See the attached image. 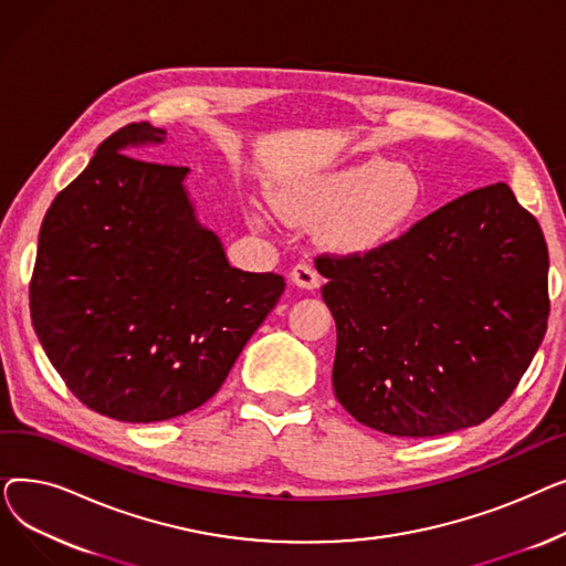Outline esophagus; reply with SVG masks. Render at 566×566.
Returning <instances> with one entry per match:
<instances>
[{"instance_id":"34e87169","label":"esophagus","mask_w":566,"mask_h":566,"mask_svg":"<svg viewBox=\"0 0 566 566\" xmlns=\"http://www.w3.org/2000/svg\"><path fill=\"white\" fill-rule=\"evenodd\" d=\"M289 277H291V282H293L295 286L310 289V291H312V289H318V284H321V275L316 273V268H314L312 263H307V261L295 263V265L291 268Z\"/></svg>"}]
</instances>
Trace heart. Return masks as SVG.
<instances>
[{"label": "heart", "mask_w": 566, "mask_h": 566, "mask_svg": "<svg viewBox=\"0 0 566 566\" xmlns=\"http://www.w3.org/2000/svg\"><path fill=\"white\" fill-rule=\"evenodd\" d=\"M412 201V176L399 165L371 158L286 192L280 208L293 222L328 216L321 227L323 241L339 252H363L376 248L403 222Z\"/></svg>", "instance_id": "b5f03b06"}]
</instances>
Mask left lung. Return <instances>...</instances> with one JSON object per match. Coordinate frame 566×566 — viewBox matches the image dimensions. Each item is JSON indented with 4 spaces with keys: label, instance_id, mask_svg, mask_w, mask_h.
<instances>
[{
    "label": "left lung",
    "instance_id": "8db88e82",
    "mask_svg": "<svg viewBox=\"0 0 566 566\" xmlns=\"http://www.w3.org/2000/svg\"><path fill=\"white\" fill-rule=\"evenodd\" d=\"M316 268L337 323L335 395L382 433L482 424L546 335L548 248L507 184L444 203L374 250L323 252Z\"/></svg>",
    "mask_w": 566,
    "mask_h": 566
}]
</instances>
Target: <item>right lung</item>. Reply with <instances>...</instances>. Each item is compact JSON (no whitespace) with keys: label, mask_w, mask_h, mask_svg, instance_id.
<instances>
[{"label":"right lung","mask_w":566,"mask_h":566,"mask_svg":"<svg viewBox=\"0 0 566 566\" xmlns=\"http://www.w3.org/2000/svg\"><path fill=\"white\" fill-rule=\"evenodd\" d=\"M163 139L139 122L98 146L48 208L29 282L36 335L66 388L135 424L211 399L286 286L229 265L195 220L188 167L124 154Z\"/></svg>","instance_id":"1"}]
</instances>
